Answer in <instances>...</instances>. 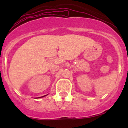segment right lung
Returning a JSON list of instances; mask_svg holds the SVG:
<instances>
[{
    "label": "right lung",
    "mask_w": 128,
    "mask_h": 128,
    "mask_svg": "<svg viewBox=\"0 0 128 128\" xmlns=\"http://www.w3.org/2000/svg\"><path fill=\"white\" fill-rule=\"evenodd\" d=\"M43 97H44V96H43Z\"/></svg>",
    "instance_id": "1"
}]
</instances>
